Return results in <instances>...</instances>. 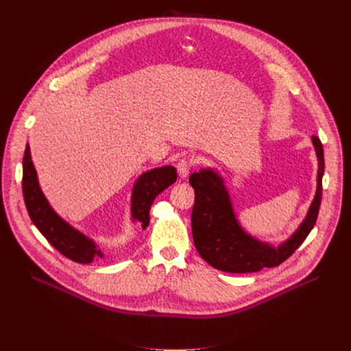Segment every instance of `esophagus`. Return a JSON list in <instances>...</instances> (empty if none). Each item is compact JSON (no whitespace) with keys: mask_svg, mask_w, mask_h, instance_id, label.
Masks as SVG:
<instances>
[{"mask_svg":"<svg viewBox=\"0 0 351 351\" xmlns=\"http://www.w3.org/2000/svg\"><path fill=\"white\" fill-rule=\"evenodd\" d=\"M190 167H191V161H189V160H180V161L178 162V165H176L179 176H180V178H186V176L189 175V172H190Z\"/></svg>","mask_w":351,"mask_h":351,"instance_id":"obj_1","label":"esophagus"}]
</instances>
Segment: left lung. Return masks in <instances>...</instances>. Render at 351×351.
<instances>
[{
	"mask_svg": "<svg viewBox=\"0 0 351 351\" xmlns=\"http://www.w3.org/2000/svg\"><path fill=\"white\" fill-rule=\"evenodd\" d=\"M311 141L318 160L317 191L303 222L278 245L260 240L241 226L225 179L217 169L203 168L190 175L189 182L195 193L191 213L193 241L206 263L232 274L258 272L282 264L306 240L317 222L325 171L321 140L311 136Z\"/></svg>",
	"mask_w": 351,
	"mask_h": 351,
	"instance_id": "left-lung-1",
	"label": "left lung"
}]
</instances>
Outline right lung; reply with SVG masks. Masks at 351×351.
Here are the masks:
<instances>
[{
	"label": "right lung",
	"instance_id": "add662e5",
	"mask_svg": "<svg viewBox=\"0 0 351 351\" xmlns=\"http://www.w3.org/2000/svg\"><path fill=\"white\" fill-rule=\"evenodd\" d=\"M176 178L175 167L165 165L145 171L136 179L130 198V219L133 223L138 222L143 229L148 226L149 208L156 197L175 183ZM22 189L32 222L61 254L80 264H90L94 260L106 257V253L98 247L95 240L66 222L48 203L38 183L29 144H26L23 156Z\"/></svg>",
	"mask_w": 351,
	"mask_h": 351
}]
</instances>
